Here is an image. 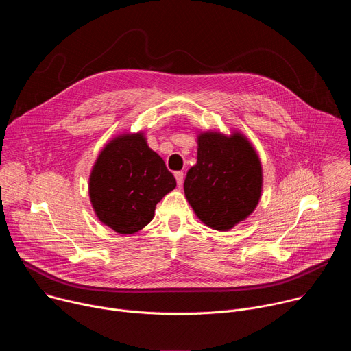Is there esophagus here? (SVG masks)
<instances>
[{"mask_svg": "<svg viewBox=\"0 0 351 351\" xmlns=\"http://www.w3.org/2000/svg\"><path fill=\"white\" fill-rule=\"evenodd\" d=\"M175 178H176V182H178V184H179V186H182V183H183V179H184V175H183V172H180V171L175 172Z\"/></svg>", "mask_w": 351, "mask_h": 351, "instance_id": "1", "label": "esophagus"}]
</instances>
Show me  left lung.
Returning <instances> with one entry per match:
<instances>
[{"label": "left lung", "mask_w": 351, "mask_h": 351, "mask_svg": "<svg viewBox=\"0 0 351 351\" xmlns=\"http://www.w3.org/2000/svg\"><path fill=\"white\" fill-rule=\"evenodd\" d=\"M184 195L197 218L215 230H230L253 214L263 191V167L240 132L197 136V164L184 179Z\"/></svg>", "instance_id": "1"}]
</instances>
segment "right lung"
Segmentation results:
<instances>
[{
	"mask_svg": "<svg viewBox=\"0 0 351 351\" xmlns=\"http://www.w3.org/2000/svg\"><path fill=\"white\" fill-rule=\"evenodd\" d=\"M175 187L173 175L148 147L143 132L119 134L106 144L88 178L97 218L121 234L152 222L156 206Z\"/></svg>",
	"mask_w": 351,
	"mask_h": 351,
	"instance_id": "right-lung-1",
	"label": "right lung"
}]
</instances>
